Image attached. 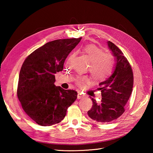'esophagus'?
Listing matches in <instances>:
<instances>
[{"label": "esophagus", "instance_id": "1", "mask_svg": "<svg viewBox=\"0 0 153 153\" xmlns=\"http://www.w3.org/2000/svg\"><path fill=\"white\" fill-rule=\"evenodd\" d=\"M84 97V95H83L82 93L80 92H78V93H77V99H82Z\"/></svg>", "mask_w": 153, "mask_h": 153}]
</instances>
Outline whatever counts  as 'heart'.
<instances>
[{
    "label": "heart",
    "instance_id": "1",
    "mask_svg": "<svg viewBox=\"0 0 153 153\" xmlns=\"http://www.w3.org/2000/svg\"><path fill=\"white\" fill-rule=\"evenodd\" d=\"M84 54L91 60L89 70L92 76L97 80H104L110 76L114 68V58L111 54L104 53L102 49L95 45H87L83 47ZM89 78L85 76L76 77V85L80 88L85 87Z\"/></svg>",
    "mask_w": 153,
    "mask_h": 153
}]
</instances>
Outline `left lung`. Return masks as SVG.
I'll list each match as a JSON object with an SVG mask.
<instances>
[{"mask_svg": "<svg viewBox=\"0 0 153 153\" xmlns=\"http://www.w3.org/2000/svg\"><path fill=\"white\" fill-rule=\"evenodd\" d=\"M108 46L116 58L115 70L108 79L99 83L101 100L97 102L91 98L92 108L87 112L93 121L102 123L112 122L123 114L134 85V74L128 60L112 42L108 41Z\"/></svg>", "mask_w": 153, "mask_h": 153, "instance_id": "left-lung-1", "label": "left lung"}]
</instances>
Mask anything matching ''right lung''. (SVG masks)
I'll return each mask as SVG.
<instances>
[{
    "mask_svg": "<svg viewBox=\"0 0 153 153\" xmlns=\"http://www.w3.org/2000/svg\"><path fill=\"white\" fill-rule=\"evenodd\" d=\"M82 37L48 42L25 58L19 75L17 95L23 110L37 124L60 122L77 99L74 90L54 85L55 74L63 70L64 61Z\"/></svg>",
    "mask_w": 153,
    "mask_h": 153,
    "instance_id": "add662e5",
    "label": "right lung"
}]
</instances>
